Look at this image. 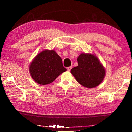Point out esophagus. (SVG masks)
Returning a JSON list of instances; mask_svg holds the SVG:
<instances>
[{
	"label": "esophagus",
	"instance_id": "34e87169",
	"mask_svg": "<svg viewBox=\"0 0 132 132\" xmlns=\"http://www.w3.org/2000/svg\"><path fill=\"white\" fill-rule=\"evenodd\" d=\"M71 68H72V67H71V66H70V67H68V68H67V70H68V71H70Z\"/></svg>",
	"mask_w": 132,
	"mask_h": 132
}]
</instances>
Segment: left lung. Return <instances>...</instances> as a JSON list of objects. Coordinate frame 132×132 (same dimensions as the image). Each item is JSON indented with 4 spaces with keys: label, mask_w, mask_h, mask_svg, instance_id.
Returning <instances> with one entry per match:
<instances>
[{
    "label": "left lung",
    "mask_w": 132,
    "mask_h": 132,
    "mask_svg": "<svg viewBox=\"0 0 132 132\" xmlns=\"http://www.w3.org/2000/svg\"><path fill=\"white\" fill-rule=\"evenodd\" d=\"M78 65L71 70L77 82L85 87H96L103 82L105 69L99 58L91 53H81L77 58Z\"/></svg>",
    "instance_id": "1"
}]
</instances>
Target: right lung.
Masks as SVG:
<instances>
[{
  "label": "right lung",
  "instance_id": "add662e5",
  "mask_svg": "<svg viewBox=\"0 0 132 132\" xmlns=\"http://www.w3.org/2000/svg\"><path fill=\"white\" fill-rule=\"evenodd\" d=\"M67 70L61 58L54 50H44L33 59L29 66L30 76L39 85L52 83L59 75Z\"/></svg>",
  "mask_w": 132,
  "mask_h": 132
}]
</instances>
